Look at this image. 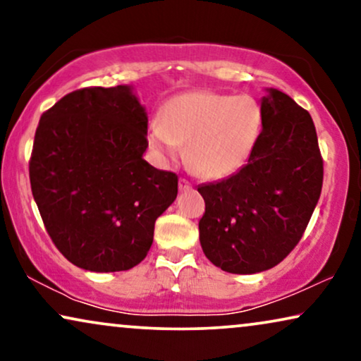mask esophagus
<instances>
[{"label": "esophagus", "mask_w": 361, "mask_h": 361, "mask_svg": "<svg viewBox=\"0 0 361 361\" xmlns=\"http://www.w3.org/2000/svg\"><path fill=\"white\" fill-rule=\"evenodd\" d=\"M190 189H192V185H190L189 180H185V179L179 180V190L180 192H185V190H190Z\"/></svg>", "instance_id": "obj_1"}]
</instances>
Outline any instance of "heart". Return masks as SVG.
Masks as SVG:
<instances>
[{
	"label": "heart",
	"instance_id": "obj_1",
	"mask_svg": "<svg viewBox=\"0 0 361 361\" xmlns=\"http://www.w3.org/2000/svg\"><path fill=\"white\" fill-rule=\"evenodd\" d=\"M263 130L259 103L248 95L190 92L167 102L147 128L162 162H176L187 145V164L202 179H224L245 166Z\"/></svg>",
	"mask_w": 361,
	"mask_h": 361
}]
</instances>
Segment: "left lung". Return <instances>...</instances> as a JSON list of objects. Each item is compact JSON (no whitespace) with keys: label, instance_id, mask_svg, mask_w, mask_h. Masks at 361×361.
Returning <instances> with one entry per match:
<instances>
[{"label":"left lung","instance_id":"8db88e82","mask_svg":"<svg viewBox=\"0 0 361 361\" xmlns=\"http://www.w3.org/2000/svg\"><path fill=\"white\" fill-rule=\"evenodd\" d=\"M263 130L236 174L199 185L205 214L200 245L216 268L255 274L274 268L299 243L324 179L309 111L278 88L261 98Z\"/></svg>","mask_w":361,"mask_h":361}]
</instances>
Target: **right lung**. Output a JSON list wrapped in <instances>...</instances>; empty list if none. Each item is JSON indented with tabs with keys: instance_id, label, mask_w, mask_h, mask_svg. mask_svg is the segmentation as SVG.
<instances>
[{
	"instance_id": "right-lung-1",
	"label": "right lung",
	"mask_w": 361,
	"mask_h": 361,
	"mask_svg": "<svg viewBox=\"0 0 361 361\" xmlns=\"http://www.w3.org/2000/svg\"><path fill=\"white\" fill-rule=\"evenodd\" d=\"M147 113L131 85L82 88L41 116L29 162L34 200L59 251L115 273L146 258L177 176L142 159Z\"/></svg>"
}]
</instances>
